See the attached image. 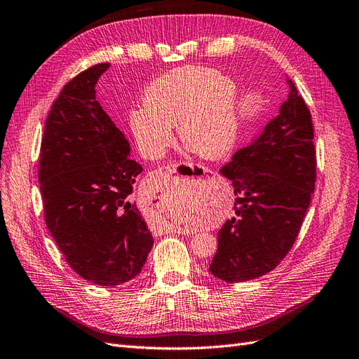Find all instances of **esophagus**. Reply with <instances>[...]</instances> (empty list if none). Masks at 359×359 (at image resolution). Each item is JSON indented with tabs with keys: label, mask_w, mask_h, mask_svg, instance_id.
Masks as SVG:
<instances>
[{
	"label": "esophagus",
	"mask_w": 359,
	"mask_h": 359,
	"mask_svg": "<svg viewBox=\"0 0 359 359\" xmlns=\"http://www.w3.org/2000/svg\"><path fill=\"white\" fill-rule=\"evenodd\" d=\"M163 172L167 176H187V177H204V179H213L215 172L212 170L204 168L201 165H194V163H170L165 168H163ZM177 233L182 234H188V229H176Z\"/></svg>",
	"instance_id": "esophagus-1"
}]
</instances>
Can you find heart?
<instances>
[{
    "mask_svg": "<svg viewBox=\"0 0 359 359\" xmlns=\"http://www.w3.org/2000/svg\"><path fill=\"white\" fill-rule=\"evenodd\" d=\"M142 104L144 108L132 114L130 128L149 158H159L172 144V125H177L182 144L203 159H221L236 144L239 88L217 70H171L147 87Z\"/></svg>",
    "mask_w": 359,
    "mask_h": 359,
    "instance_id": "obj_1",
    "label": "heart"
}]
</instances>
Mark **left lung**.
<instances>
[{
	"mask_svg": "<svg viewBox=\"0 0 359 359\" xmlns=\"http://www.w3.org/2000/svg\"><path fill=\"white\" fill-rule=\"evenodd\" d=\"M287 84L278 116L221 168L236 196L234 217L218 231L209 271L225 283L275 269L298 238L310 206L316 183L313 121L292 79Z\"/></svg>",
	"mask_w": 359,
	"mask_h": 359,
	"instance_id": "1",
	"label": "left lung"
}]
</instances>
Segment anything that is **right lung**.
Wrapping results in <instances>:
<instances>
[{
  "label": "right lung",
  "mask_w": 359,
  "mask_h": 359,
  "mask_svg": "<svg viewBox=\"0 0 359 359\" xmlns=\"http://www.w3.org/2000/svg\"><path fill=\"white\" fill-rule=\"evenodd\" d=\"M108 67L81 72L60 91L45 123L39 182L46 227L70 268L116 287L141 272L153 236L130 197L142 167L96 99Z\"/></svg>",
  "instance_id": "add662e5"
}]
</instances>
